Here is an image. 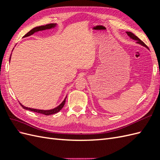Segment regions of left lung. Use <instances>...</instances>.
Masks as SVG:
<instances>
[{
  "label": "left lung",
  "instance_id": "8db88e82",
  "mask_svg": "<svg viewBox=\"0 0 160 160\" xmlns=\"http://www.w3.org/2000/svg\"><path fill=\"white\" fill-rule=\"evenodd\" d=\"M126 33L128 34V35L131 38H132V39H133V40L137 41V43H138V44L141 45H142V46H143V47H146L147 49H148V47L146 46V45L145 44V43H144L143 41H142V40H140L139 38L137 36H135L133 33L131 32H128V31L126 32Z\"/></svg>",
  "mask_w": 160,
  "mask_h": 160
}]
</instances>
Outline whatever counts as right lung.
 Returning <instances> with one entry per match:
<instances>
[{"instance_id":"obj_1","label":"right lung","mask_w":160,"mask_h":160,"mask_svg":"<svg viewBox=\"0 0 160 160\" xmlns=\"http://www.w3.org/2000/svg\"><path fill=\"white\" fill-rule=\"evenodd\" d=\"M57 25L56 23H51V24H48V25H42V26H39V27H37L33 28L32 29H31L29 32H28L26 35L24 36L23 37H29L32 35H33L34 33L38 32V31H44L46 29H51V28H55ZM10 60H11V58H10ZM67 97L65 98V99L62 101V102L59 105H58L57 108H54V109H49V110H42V109H33V108H27V107H25V106L22 105L21 103L20 105L22 106V108L25 109L27 110H29L31 111H34V112H36V113H41V114H44L45 115H52V114H55L57 112H59V111L63 108V106L65 103V100H66Z\"/></svg>"}]
</instances>
